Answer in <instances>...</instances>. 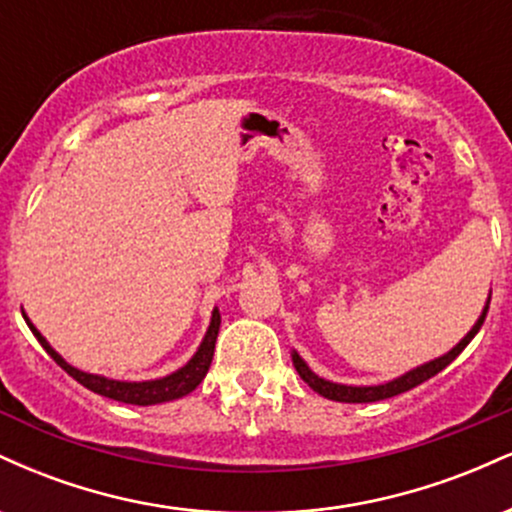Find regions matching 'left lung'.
Returning a JSON list of instances; mask_svg holds the SVG:
<instances>
[{
  "mask_svg": "<svg viewBox=\"0 0 512 512\" xmlns=\"http://www.w3.org/2000/svg\"><path fill=\"white\" fill-rule=\"evenodd\" d=\"M489 303H491V293H489V298H486L484 310H481L479 320L474 322L472 330L464 334V337L460 339V344L452 346L448 354L433 358V361L424 363V366H416L414 370H409V373H404V375H399V378L390 380V383H383V385H358V387H356V385L332 383V380H325V378H320V375H315L313 370L308 368V363H305L303 358L296 354V351H293V354H291L293 366H296L298 375H301L305 383L313 387L317 395H322V397H327V399H334V402L366 404V402H378V399H390V397L402 395V392L411 390V387L426 383L428 378H433V375H438L440 370L448 368L450 363L455 361V358L462 354L464 346L472 342L474 334H477V332L481 330V325H484V320H486V313H489Z\"/></svg>",
  "mask_w": 512,
  "mask_h": 512,
  "instance_id": "1",
  "label": "left lung"
}]
</instances>
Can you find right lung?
Listing matches in <instances>:
<instances>
[{
  "label": "right lung",
  "mask_w": 512,
  "mask_h": 512,
  "mask_svg": "<svg viewBox=\"0 0 512 512\" xmlns=\"http://www.w3.org/2000/svg\"><path fill=\"white\" fill-rule=\"evenodd\" d=\"M26 325L31 327V332L35 334L40 346L48 351L52 361L57 363L62 370H67L69 375L86 387V390L96 392V395H103L108 399H115V402H125V404H139V407H149V404H163V402H173V399H180L185 395H190L195 387L202 383L204 375L211 366V358H214V346H216V337H219V327H221V315L219 310L214 308L211 313V322L209 330L204 334L202 344L195 351V356L185 363V366L175 370V373L166 375V378H156V380H142V383H125V380H110L105 375H93V373H84V370L69 366L64 358L57 354L55 349L48 344V339L43 337L38 330L33 327V322L28 320V315H23Z\"/></svg>",
  "instance_id": "right-lung-1"
}]
</instances>
